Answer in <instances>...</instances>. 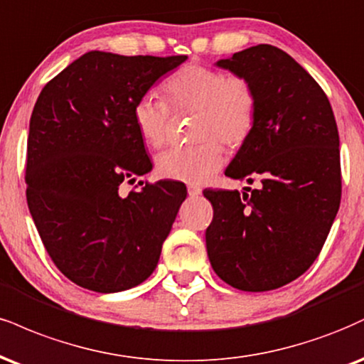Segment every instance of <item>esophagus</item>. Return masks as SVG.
Returning a JSON list of instances; mask_svg holds the SVG:
<instances>
[{
  "label": "esophagus",
  "instance_id": "34e87169",
  "mask_svg": "<svg viewBox=\"0 0 364 364\" xmlns=\"http://www.w3.org/2000/svg\"><path fill=\"white\" fill-rule=\"evenodd\" d=\"M200 193H201V188H200V186L188 185V195H190L191 198H195V196H198Z\"/></svg>",
  "mask_w": 364,
  "mask_h": 364
}]
</instances>
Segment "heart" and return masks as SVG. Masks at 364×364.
<instances>
[{
    "mask_svg": "<svg viewBox=\"0 0 364 364\" xmlns=\"http://www.w3.org/2000/svg\"><path fill=\"white\" fill-rule=\"evenodd\" d=\"M174 108L198 112L195 137L205 139L193 146L171 147L156 159L161 176L185 183H203L222 168L225 152L218 137L229 146H239L251 134L257 102L251 85L237 76L207 65L190 64L179 69L164 85ZM132 120L142 140L159 147L168 139L169 110L156 95L147 93L135 102Z\"/></svg>",
    "mask_w": 364,
    "mask_h": 364,
    "instance_id": "b5f03b06",
    "label": "heart"
}]
</instances>
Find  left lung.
<instances>
[{
  "instance_id": "left-lung-1",
  "label": "left lung",
  "mask_w": 364,
  "mask_h": 364,
  "mask_svg": "<svg viewBox=\"0 0 364 364\" xmlns=\"http://www.w3.org/2000/svg\"><path fill=\"white\" fill-rule=\"evenodd\" d=\"M251 85L256 122L225 176L259 188L205 190L213 220L205 232L210 264L242 291L293 282L317 259L341 203L339 134L322 87L269 43L218 59Z\"/></svg>"
}]
</instances>
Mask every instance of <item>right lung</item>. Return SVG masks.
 Listing matches in <instances>:
<instances>
[{
    "label": "right lung",
    "instance_id": "1",
    "mask_svg": "<svg viewBox=\"0 0 364 364\" xmlns=\"http://www.w3.org/2000/svg\"><path fill=\"white\" fill-rule=\"evenodd\" d=\"M186 55L91 50L43 86L30 118L27 201L47 252L65 278L115 293L151 277L186 186L157 181L120 195L149 173L132 108Z\"/></svg>",
    "mask_w": 364,
    "mask_h": 364
}]
</instances>
